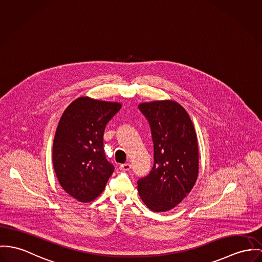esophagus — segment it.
Segmentation results:
<instances>
[{"instance_id": "obj_1", "label": "esophagus", "mask_w": 262, "mask_h": 262, "mask_svg": "<svg viewBox=\"0 0 262 262\" xmlns=\"http://www.w3.org/2000/svg\"><path fill=\"white\" fill-rule=\"evenodd\" d=\"M130 168H132V165H130L129 163H123V164L120 165V169L123 170V171H127V170H129Z\"/></svg>"}]
</instances>
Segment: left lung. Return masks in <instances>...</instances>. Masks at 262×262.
<instances>
[{"mask_svg":"<svg viewBox=\"0 0 262 262\" xmlns=\"http://www.w3.org/2000/svg\"><path fill=\"white\" fill-rule=\"evenodd\" d=\"M149 122L154 165L138 181L141 201L155 212L176 207L192 189L199 174V145L194 126L177 101L139 104Z\"/></svg>","mask_w":262,"mask_h":262,"instance_id":"1","label":"left lung"}]
</instances>
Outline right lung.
I'll return each mask as SVG.
<instances>
[{
	"mask_svg": "<svg viewBox=\"0 0 262 262\" xmlns=\"http://www.w3.org/2000/svg\"><path fill=\"white\" fill-rule=\"evenodd\" d=\"M119 102L81 97L60 118L53 144V164L64 191L81 202L96 200L115 167L103 151L105 125L121 110Z\"/></svg>",
	"mask_w": 262,
	"mask_h": 262,
	"instance_id": "add662e5",
	"label": "right lung"
}]
</instances>
